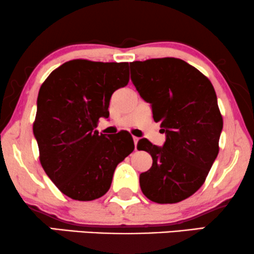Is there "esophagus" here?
Returning a JSON list of instances; mask_svg holds the SVG:
<instances>
[{
    "mask_svg": "<svg viewBox=\"0 0 254 254\" xmlns=\"http://www.w3.org/2000/svg\"><path fill=\"white\" fill-rule=\"evenodd\" d=\"M133 140H134V145H135V150H137V142H138V137H136V136H134V137H133Z\"/></svg>",
    "mask_w": 254,
    "mask_h": 254,
    "instance_id": "obj_1",
    "label": "esophagus"
}]
</instances>
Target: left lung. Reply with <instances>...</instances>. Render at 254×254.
I'll return each mask as SVG.
<instances>
[{"mask_svg":"<svg viewBox=\"0 0 254 254\" xmlns=\"http://www.w3.org/2000/svg\"><path fill=\"white\" fill-rule=\"evenodd\" d=\"M130 72L166 135L163 147L147 138L137 142L138 150L152 157L151 168L140 175L141 190L154 202H180L203 185L220 149L223 119L214 86L202 72L176 58L130 62Z\"/></svg>","mask_w":254,"mask_h":254,"instance_id":"8db88e82","label":"left lung"}]
</instances>
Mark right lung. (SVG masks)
Returning a JSON list of instances; mask_svg holds the SVG:
<instances>
[{
  "instance_id": "obj_1",
  "label": "right lung",
  "mask_w": 254,
  "mask_h": 254,
  "mask_svg": "<svg viewBox=\"0 0 254 254\" xmlns=\"http://www.w3.org/2000/svg\"><path fill=\"white\" fill-rule=\"evenodd\" d=\"M129 82L128 62L71 60L40 86L33 134L41 166L64 195L91 201L110 190L114 170L134 150L128 131L98 133L112 93Z\"/></svg>"
}]
</instances>
